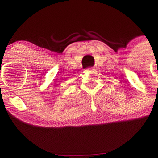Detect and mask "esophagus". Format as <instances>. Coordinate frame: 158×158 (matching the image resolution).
<instances>
[{"mask_svg": "<svg viewBox=\"0 0 158 158\" xmlns=\"http://www.w3.org/2000/svg\"><path fill=\"white\" fill-rule=\"evenodd\" d=\"M89 69H90V70H93V69H94V67H91V68H89Z\"/></svg>", "mask_w": 158, "mask_h": 158, "instance_id": "34e87169", "label": "esophagus"}]
</instances>
